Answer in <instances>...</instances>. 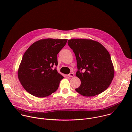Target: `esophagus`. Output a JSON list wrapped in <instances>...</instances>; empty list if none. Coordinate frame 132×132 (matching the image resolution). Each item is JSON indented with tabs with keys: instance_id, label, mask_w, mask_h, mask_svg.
<instances>
[{
	"instance_id": "34e87169",
	"label": "esophagus",
	"mask_w": 132,
	"mask_h": 132,
	"mask_svg": "<svg viewBox=\"0 0 132 132\" xmlns=\"http://www.w3.org/2000/svg\"><path fill=\"white\" fill-rule=\"evenodd\" d=\"M68 76L69 77H72L74 76V74L72 72H71L69 75H68Z\"/></svg>"
}]
</instances>
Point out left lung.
Instances as JSON below:
<instances>
[{"label": "left lung", "mask_w": 132, "mask_h": 132, "mask_svg": "<svg viewBox=\"0 0 132 132\" xmlns=\"http://www.w3.org/2000/svg\"><path fill=\"white\" fill-rule=\"evenodd\" d=\"M76 56V75L81 85L76 91L82 96L93 97L104 91L114 77V70L107 50L99 42L90 39H73L68 41ZM84 69L85 72L80 70Z\"/></svg>", "instance_id": "1"}]
</instances>
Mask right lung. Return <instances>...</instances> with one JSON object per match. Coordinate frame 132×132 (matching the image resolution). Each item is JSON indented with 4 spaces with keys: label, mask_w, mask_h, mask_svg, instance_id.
Wrapping results in <instances>:
<instances>
[{
    "label": "right lung",
    "mask_w": 132,
    "mask_h": 132,
    "mask_svg": "<svg viewBox=\"0 0 132 132\" xmlns=\"http://www.w3.org/2000/svg\"><path fill=\"white\" fill-rule=\"evenodd\" d=\"M67 39H46L33 43L24 53L18 76L24 89L39 98L47 97L57 90L64 77L53 68L57 55Z\"/></svg>",
    "instance_id": "obj_1"
}]
</instances>
